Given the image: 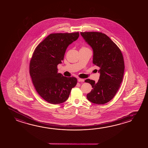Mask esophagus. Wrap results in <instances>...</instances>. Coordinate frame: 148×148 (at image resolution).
I'll list each match as a JSON object with an SVG mask.
<instances>
[{
  "instance_id": "1",
  "label": "esophagus",
  "mask_w": 148,
  "mask_h": 148,
  "mask_svg": "<svg viewBox=\"0 0 148 148\" xmlns=\"http://www.w3.org/2000/svg\"><path fill=\"white\" fill-rule=\"evenodd\" d=\"M84 80H85L84 79H82V78H78V82H84Z\"/></svg>"
}]
</instances>
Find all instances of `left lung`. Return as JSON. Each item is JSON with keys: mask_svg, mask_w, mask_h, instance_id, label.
Returning a JSON list of instances; mask_svg holds the SVG:
<instances>
[{"mask_svg": "<svg viewBox=\"0 0 148 148\" xmlns=\"http://www.w3.org/2000/svg\"><path fill=\"white\" fill-rule=\"evenodd\" d=\"M80 34L92 47L93 63L100 68L97 82L87 79L93 88L87 95L90 102L104 104L114 98L123 80L124 62L121 51L107 35L99 32H84Z\"/></svg>", "mask_w": 148, "mask_h": 148, "instance_id": "1", "label": "left lung"}]
</instances>
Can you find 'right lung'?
<instances>
[{"instance_id": "add662e5", "label": "right lung", "mask_w": 148, "mask_h": 148, "mask_svg": "<svg viewBox=\"0 0 148 148\" xmlns=\"http://www.w3.org/2000/svg\"><path fill=\"white\" fill-rule=\"evenodd\" d=\"M79 32L51 34L39 44L30 61L29 73L36 92L45 101L59 104L67 100L77 84L74 77L58 73L68 46L78 38Z\"/></svg>"}]
</instances>
